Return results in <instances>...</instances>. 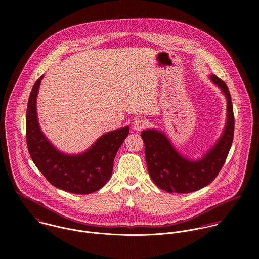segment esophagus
<instances>
[{
    "instance_id": "obj_1",
    "label": "esophagus",
    "mask_w": 259,
    "mask_h": 259,
    "mask_svg": "<svg viewBox=\"0 0 259 259\" xmlns=\"http://www.w3.org/2000/svg\"><path fill=\"white\" fill-rule=\"evenodd\" d=\"M147 126V121L143 118H137L133 121V128L137 132H141Z\"/></svg>"
}]
</instances>
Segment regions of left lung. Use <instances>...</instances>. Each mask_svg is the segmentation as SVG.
Masks as SVG:
<instances>
[{"mask_svg": "<svg viewBox=\"0 0 259 259\" xmlns=\"http://www.w3.org/2000/svg\"><path fill=\"white\" fill-rule=\"evenodd\" d=\"M226 99V121L222 136L198 159L180 153L165 134L148 128L141 136L145 143L148 174L152 182L167 192L189 193L209 185L221 171L231 148L234 133V116L228 88L220 77L210 74Z\"/></svg>", "mask_w": 259, "mask_h": 259, "instance_id": "obj_1", "label": "left lung"}]
</instances>
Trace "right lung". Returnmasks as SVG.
<instances>
[{"label":"right lung","mask_w":259,"mask_h":259,"mask_svg":"<svg viewBox=\"0 0 259 259\" xmlns=\"http://www.w3.org/2000/svg\"><path fill=\"white\" fill-rule=\"evenodd\" d=\"M42 77L35 82L27 108L26 137L30 155L51 185L75 194L95 192L109 182L113 159L128 136L130 127L103 135L80 153L70 154L59 150L42 134L37 120V97Z\"/></svg>","instance_id":"add662e5"}]
</instances>
